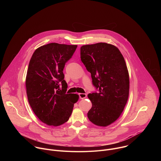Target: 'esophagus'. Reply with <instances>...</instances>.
<instances>
[{
  "label": "esophagus",
  "mask_w": 161,
  "mask_h": 161,
  "mask_svg": "<svg viewBox=\"0 0 161 161\" xmlns=\"http://www.w3.org/2000/svg\"><path fill=\"white\" fill-rule=\"evenodd\" d=\"M79 95V97L80 99H85L86 97V94H83V93H80L78 94Z\"/></svg>",
  "instance_id": "esophagus-1"
}]
</instances>
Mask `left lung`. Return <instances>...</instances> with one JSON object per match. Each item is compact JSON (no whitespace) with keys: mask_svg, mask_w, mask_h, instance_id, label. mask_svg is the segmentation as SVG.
<instances>
[{"mask_svg":"<svg viewBox=\"0 0 161 161\" xmlns=\"http://www.w3.org/2000/svg\"><path fill=\"white\" fill-rule=\"evenodd\" d=\"M80 56L99 91L88 95L92 106L87 117L96 125L108 126L120 116L129 97V76L124 58L115 46L106 42L82 46Z\"/></svg>","mask_w":161,"mask_h":161,"instance_id":"obj_1","label":"left lung"}]
</instances>
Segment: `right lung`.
Returning a JSON list of instances; mask_svg holds the SVG:
<instances>
[{
    "label": "right lung",
    "instance_id": "add662e5",
    "mask_svg": "<svg viewBox=\"0 0 161 161\" xmlns=\"http://www.w3.org/2000/svg\"><path fill=\"white\" fill-rule=\"evenodd\" d=\"M76 48L77 45L50 43L36 49L29 62L25 80L28 101L38 119L48 125L66 122L79 99L76 94H66L63 73Z\"/></svg>",
    "mask_w": 161,
    "mask_h": 161
}]
</instances>
